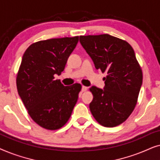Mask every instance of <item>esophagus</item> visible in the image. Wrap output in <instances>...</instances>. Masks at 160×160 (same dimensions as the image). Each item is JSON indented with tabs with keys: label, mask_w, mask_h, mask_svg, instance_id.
I'll use <instances>...</instances> for the list:
<instances>
[{
	"label": "esophagus",
	"mask_w": 160,
	"mask_h": 160,
	"mask_svg": "<svg viewBox=\"0 0 160 160\" xmlns=\"http://www.w3.org/2000/svg\"><path fill=\"white\" fill-rule=\"evenodd\" d=\"M87 87H85V86H82V92H85V91H87Z\"/></svg>",
	"instance_id": "34e87169"
}]
</instances>
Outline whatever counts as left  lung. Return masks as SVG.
<instances>
[{
    "mask_svg": "<svg viewBox=\"0 0 160 160\" xmlns=\"http://www.w3.org/2000/svg\"><path fill=\"white\" fill-rule=\"evenodd\" d=\"M79 41L95 68L107 73L103 89H89L92 114L106 128L119 125L134 110L143 82L134 50L127 41L108 34L81 36Z\"/></svg>",
    "mask_w": 160,
    "mask_h": 160,
    "instance_id": "1",
    "label": "left lung"
}]
</instances>
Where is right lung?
<instances>
[{"label": "right lung", "instance_id": "add662e5", "mask_svg": "<svg viewBox=\"0 0 160 160\" xmlns=\"http://www.w3.org/2000/svg\"><path fill=\"white\" fill-rule=\"evenodd\" d=\"M78 41V36L38 41L22 59L17 76L18 94L32 119L47 130L64 126L77 102L82 85L65 87L54 76L64 71Z\"/></svg>", "mask_w": 160, "mask_h": 160}]
</instances>
